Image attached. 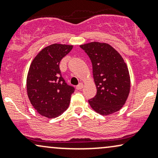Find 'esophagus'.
I'll use <instances>...</instances> for the list:
<instances>
[{
  "instance_id": "obj_1",
  "label": "esophagus",
  "mask_w": 158,
  "mask_h": 158,
  "mask_svg": "<svg viewBox=\"0 0 158 158\" xmlns=\"http://www.w3.org/2000/svg\"><path fill=\"white\" fill-rule=\"evenodd\" d=\"M83 86H84V85H83V83H82V82H80V83H79V84L77 86V90H81V89H82Z\"/></svg>"
}]
</instances>
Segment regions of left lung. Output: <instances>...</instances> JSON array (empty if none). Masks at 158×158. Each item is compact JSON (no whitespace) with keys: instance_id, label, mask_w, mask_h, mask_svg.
I'll list each match as a JSON object with an SVG mask.
<instances>
[{"instance_id":"left-lung-1","label":"left lung","mask_w":158,"mask_h":158,"mask_svg":"<svg viewBox=\"0 0 158 158\" xmlns=\"http://www.w3.org/2000/svg\"><path fill=\"white\" fill-rule=\"evenodd\" d=\"M90 57L97 87L95 97L88 100L94 110L101 115L118 111L126 102L131 89L128 66L111 45L97 41L80 45Z\"/></svg>"}]
</instances>
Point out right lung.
<instances>
[{
    "label": "right lung",
    "mask_w": 158,
    "mask_h": 158,
    "mask_svg": "<svg viewBox=\"0 0 158 158\" xmlns=\"http://www.w3.org/2000/svg\"><path fill=\"white\" fill-rule=\"evenodd\" d=\"M73 45L53 44L40 51L32 60L27 77L30 103L41 116L56 118L68 109L74 88L61 77L60 61Z\"/></svg>",
    "instance_id": "obj_1"
}]
</instances>
